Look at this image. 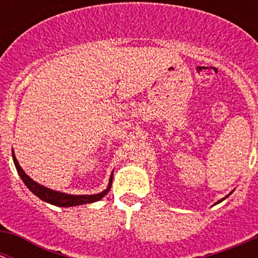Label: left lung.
<instances>
[{"instance_id": "8db88e82", "label": "left lung", "mask_w": 258, "mask_h": 258, "mask_svg": "<svg viewBox=\"0 0 258 258\" xmlns=\"http://www.w3.org/2000/svg\"><path fill=\"white\" fill-rule=\"evenodd\" d=\"M226 197H227V196H226ZM226 197H225V199H226ZM225 199H222V200H221V201H223V200H225ZM221 201H218V204H220V202H221Z\"/></svg>"}]
</instances>
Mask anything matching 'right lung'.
I'll return each instance as SVG.
<instances>
[{
    "instance_id": "obj_1",
    "label": "right lung",
    "mask_w": 258,
    "mask_h": 258,
    "mask_svg": "<svg viewBox=\"0 0 258 258\" xmlns=\"http://www.w3.org/2000/svg\"><path fill=\"white\" fill-rule=\"evenodd\" d=\"M12 157H14V163L16 166V170L20 175V177L22 178L23 183L30 188V191L32 194H35L36 196L40 197L42 201L48 202V204L54 205V206L59 207H71V206H77V205H85V204H92V202L98 201V200L102 199L111 188V184H112V176H111L110 184H108L107 189H105L103 192L97 195H83V196H74V195H67L62 194V192L52 191V189L47 188V187H43L41 184H38L37 182L33 181L32 178L28 177L25 173V171L21 168V166L18 165L16 157H15L14 152H12Z\"/></svg>"
}]
</instances>
